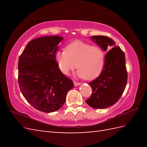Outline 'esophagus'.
I'll return each instance as SVG.
<instances>
[{"label":"esophagus","instance_id":"esophagus-1","mask_svg":"<svg viewBox=\"0 0 147 147\" xmlns=\"http://www.w3.org/2000/svg\"><path fill=\"white\" fill-rule=\"evenodd\" d=\"M74 86H77L81 85V83L77 82H75V81H74Z\"/></svg>","mask_w":147,"mask_h":147}]
</instances>
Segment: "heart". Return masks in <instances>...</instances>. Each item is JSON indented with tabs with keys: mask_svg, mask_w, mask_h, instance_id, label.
I'll list each match as a JSON object with an SVG mask.
<instances>
[{
	"mask_svg": "<svg viewBox=\"0 0 147 147\" xmlns=\"http://www.w3.org/2000/svg\"><path fill=\"white\" fill-rule=\"evenodd\" d=\"M55 59L64 74H67L76 64L77 75L92 80L102 73L105 64V52L98 45L76 40L68 44L65 51L57 52Z\"/></svg>",
	"mask_w": 147,
	"mask_h": 147,
	"instance_id": "heart-1",
	"label": "heart"
}]
</instances>
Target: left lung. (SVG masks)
I'll use <instances>...</instances> for the list:
<instances>
[{
  "instance_id": "8db88e82",
  "label": "left lung",
  "mask_w": 147,
  "mask_h": 147,
  "mask_svg": "<svg viewBox=\"0 0 147 147\" xmlns=\"http://www.w3.org/2000/svg\"><path fill=\"white\" fill-rule=\"evenodd\" d=\"M91 38L104 51H108L115 45L113 40L105 36H92ZM127 80L125 55L119 47L115 46L106 54L100 74L88 83L92 93L86 100V104L94 109H105L113 105L123 95Z\"/></svg>"
}]
</instances>
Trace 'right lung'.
<instances>
[{"label":"right lung","instance_id":"add662e5","mask_svg":"<svg viewBox=\"0 0 147 147\" xmlns=\"http://www.w3.org/2000/svg\"><path fill=\"white\" fill-rule=\"evenodd\" d=\"M62 39L46 36L31 40L19 58L18 83L22 94L34 108L43 112L59 110L74 86L56 62L55 54Z\"/></svg>","mask_w":147,"mask_h":147}]
</instances>
